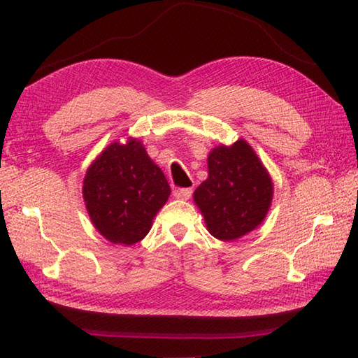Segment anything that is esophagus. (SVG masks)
I'll return each mask as SVG.
<instances>
[{
	"mask_svg": "<svg viewBox=\"0 0 358 358\" xmlns=\"http://www.w3.org/2000/svg\"><path fill=\"white\" fill-rule=\"evenodd\" d=\"M191 195H192V189H187V187L177 189V191L173 192V196L178 200H189L191 199Z\"/></svg>",
	"mask_w": 358,
	"mask_h": 358,
	"instance_id": "34e87169",
	"label": "esophagus"
}]
</instances>
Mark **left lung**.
Instances as JSON below:
<instances>
[{
  "instance_id": "1",
  "label": "left lung",
  "mask_w": 358,
  "mask_h": 358,
  "mask_svg": "<svg viewBox=\"0 0 358 358\" xmlns=\"http://www.w3.org/2000/svg\"><path fill=\"white\" fill-rule=\"evenodd\" d=\"M273 183L246 140L214 148L208 155V178L195 189L194 201L210 235L234 241L263 223L272 203Z\"/></svg>"
}]
</instances>
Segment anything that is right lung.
<instances>
[{
    "label": "right lung",
    "mask_w": 358,
    "mask_h": 358,
    "mask_svg": "<svg viewBox=\"0 0 358 358\" xmlns=\"http://www.w3.org/2000/svg\"><path fill=\"white\" fill-rule=\"evenodd\" d=\"M169 195L163 171L132 136L104 148L83 180L90 222L113 245L131 246L146 237Z\"/></svg>",
    "instance_id": "add662e5"
}]
</instances>
